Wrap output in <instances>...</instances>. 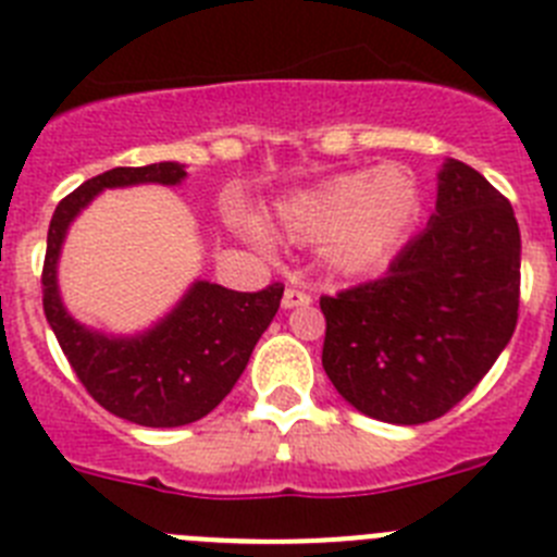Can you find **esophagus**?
<instances>
[{
  "label": "esophagus",
  "mask_w": 557,
  "mask_h": 557,
  "mask_svg": "<svg viewBox=\"0 0 557 557\" xmlns=\"http://www.w3.org/2000/svg\"><path fill=\"white\" fill-rule=\"evenodd\" d=\"M284 309H295V307H309L312 304V295L307 289H298V287H287L284 289V298H282Z\"/></svg>",
  "instance_id": "esophagus-1"
}]
</instances>
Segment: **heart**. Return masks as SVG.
<instances>
[{
  "label": "heart",
  "mask_w": 557,
  "mask_h": 557,
  "mask_svg": "<svg viewBox=\"0 0 557 557\" xmlns=\"http://www.w3.org/2000/svg\"><path fill=\"white\" fill-rule=\"evenodd\" d=\"M418 184L401 166L339 172L278 203V225L298 245H326L343 273H371L418 218Z\"/></svg>",
  "instance_id": "b5f03b06"
}]
</instances>
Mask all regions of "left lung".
<instances>
[{
    "instance_id": "left-lung-1",
    "label": "left lung",
    "mask_w": 557,
    "mask_h": 557,
    "mask_svg": "<svg viewBox=\"0 0 557 557\" xmlns=\"http://www.w3.org/2000/svg\"><path fill=\"white\" fill-rule=\"evenodd\" d=\"M513 206L449 159L430 225L385 275L323 295V371L359 412L387 424L446 416L491 371L519 321Z\"/></svg>"
}]
</instances>
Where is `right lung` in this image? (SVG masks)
Returning <instances> with one entry per match:
<instances>
[{
	"instance_id": "add662e5",
	"label": "right lung",
	"mask_w": 557,
	"mask_h": 557,
	"mask_svg": "<svg viewBox=\"0 0 557 557\" xmlns=\"http://www.w3.org/2000/svg\"><path fill=\"white\" fill-rule=\"evenodd\" d=\"M184 178V166L175 161L102 172L58 203L47 234L41 289L49 326L88 396L139 426H184L209 416L243 376L284 295L278 282L259 293L195 282L184 301L139 337L88 332L63 309L55 278L58 253L77 211L111 186H175Z\"/></svg>"
}]
</instances>
